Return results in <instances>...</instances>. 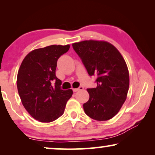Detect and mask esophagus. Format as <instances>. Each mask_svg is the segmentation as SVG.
<instances>
[{"instance_id":"1","label":"esophagus","mask_w":155,"mask_h":155,"mask_svg":"<svg viewBox=\"0 0 155 155\" xmlns=\"http://www.w3.org/2000/svg\"><path fill=\"white\" fill-rule=\"evenodd\" d=\"M83 89H84L83 87H82V86H80L78 88L73 89V90L74 92H78V91H79V90H83Z\"/></svg>"}]
</instances>
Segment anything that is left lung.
<instances>
[{
    "instance_id": "left-lung-1",
    "label": "left lung",
    "mask_w": 155,
    "mask_h": 155,
    "mask_svg": "<svg viewBox=\"0 0 155 155\" xmlns=\"http://www.w3.org/2000/svg\"><path fill=\"white\" fill-rule=\"evenodd\" d=\"M90 76L96 78L95 88L87 89L90 99L83 104L85 114L97 120L116 116L126 99L129 73L126 61L109 42L83 41L73 44Z\"/></svg>"
}]
</instances>
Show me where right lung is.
<instances>
[{"label":"right lung","mask_w":155,"mask_h":155,"mask_svg":"<svg viewBox=\"0 0 155 155\" xmlns=\"http://www.w3.org/2000/svg\"><path fill=\"white\" fill-rule=\"evenodd\" d=\"M69 45H51L29 53L22 62L17 78L19 95L25 109L40 122L49 123L64 113L73 90L61 89L56 76L57 61Z\"/></svg>","instance_id":"1"}]
</instances>
